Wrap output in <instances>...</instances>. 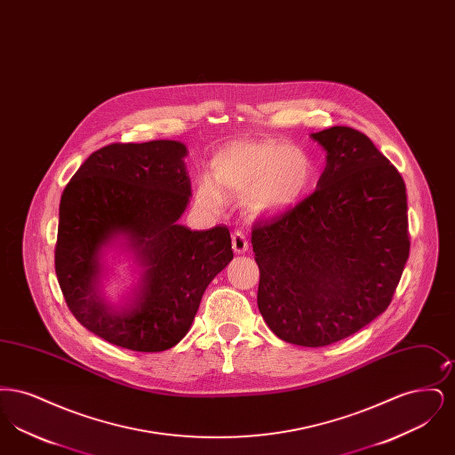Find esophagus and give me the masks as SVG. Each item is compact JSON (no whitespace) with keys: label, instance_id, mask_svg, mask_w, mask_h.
Here are the masks:
<instances>
[{"label":"esophagus","instance_id":"esophagus-1","mask_svg":"<svg viewBox=\"0 0 455 455\" xmlns=\"http://www.w3.org/2000/svg\"><path fill=\"white\" fill-rule=\"evenodd\" d=\"M232 245H234V251L237 252V254H243V252H247V249H249V240L245 237V234L243 232H234V235H232Z\"/></svg>","mask_w":455,"mask_h":455}]
</instances>
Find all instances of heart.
Listing matches in <instances>:
<instances>
[{
    "instance_id": "heart-1",
    "label": "heart",
    "mask_w": 455,
    "mask_h": 455,
    "mask_svg": "<svg viewBox=\"0 0 455 455\" xmlns=\"http://www.w3.org/2000/svg\"><path fill=\"white\" fill-rule=\"evenodd\" d=\"M312 179L314 162L300 148L278 141H237L218 152L213 177L197 180L196 199L210 212H221L225 197H243L252 217H275L302 201Z\"/></svg>"
}]
</instances>
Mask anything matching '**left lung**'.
<instances>
[{
    "instance_id": "left-lung-1",
    "label": "left lung",
    "mask_w": 455,
    "mask_h": 455,
    "mask_svg": "<svg viewBox=\"0 0 455 455\" xmlns=\"http://www.w3.org/2000/svg\"><path fill=\"white\" fill-rule=\"evenodd\" d=\"M325 153L317 189L252 227L258 307L286 343L341 341L389 307L410 258L401 173L370 138L347 126L312 132Z\"/></svg>"
}]
</instances>
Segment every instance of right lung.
<instances>
[{"instance_id":"obj_1","label":"right lung","mask_w":455,"mask_h":455,"mask_svg":"<svg viewBox=\"0 0 455 455\" xmlns=\"http://www.w3.org/2000/svg\"><path fill=\"white\" fill-rule=\"evenodd\" d=\"M180 141L114 143L92 153L61 196L56 275L71 314L110 345L156 353L191 329L204 290L234 259L227 227L179 225L191 197ZM119 244L142 267L123 304L101 293L103 256Z\"/></svg>"}]
</instances>
